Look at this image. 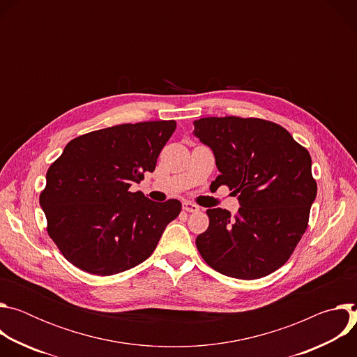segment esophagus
<instances>
[{
    "label": "esophagus",
    "instance_id": "1",
    "mask_svg": "<svg viewBox=\"0 0 357 357\" xmlns=\"http://www.w3.org/2000/svg\"><path fill=\"white\" fill-rule=\"evenodd\" d=\"M183 211L185 212H189V213H197L200 211V208L197 205H195V203H190V202H185L183 203Z\"/></svg>",
    "mask_w": 357,
    "mask_h": 357
}]
</instances>
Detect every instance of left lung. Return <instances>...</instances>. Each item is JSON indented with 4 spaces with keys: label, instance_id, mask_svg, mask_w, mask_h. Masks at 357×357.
<instances>
[{
    "label": "left lung",
    "instance_id": "left-lung-1",
    "mask_svg": "<svg viewBox=\"0 0 357 357\" xmlns=\"http://www.w3.org/2000/svg\"><path fill=\"white\" fill-rule=\"evenodd\" d=\"M193 134L212 148L215 185L238 195L236 216L208 209L196 237L202 259L227 277L256 280L284 266L308 227L317 197L311 155L281 126L261 119L205 117Z\"/></svg>",
    "mask_w": 357,
    "mask_h": 357
}]
</instances>
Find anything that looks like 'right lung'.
I'll return each mask as SVG.
<instances>
[{
  "label": "right lung",
  "instance_id": "right-lung-1",
  "mask_svg": "<svg viewBox=\"0 0 357 357\" xmlns=\"http://www.w3.org/2000/svg\"><path fill=\"white\" fill-rule=\"evenodd\" d=\"M175 128V120H162L91 131L72 139L49 167L39 203L47 234L69 263L113 275L151 256L182 205L152 202L130 186L154 172Z\"/></svg>",
  "mask_w": 357,
  "mask_h": 357
}]
</instances>
